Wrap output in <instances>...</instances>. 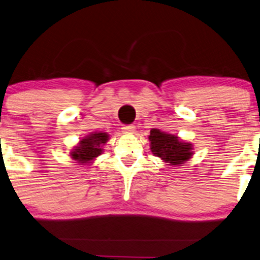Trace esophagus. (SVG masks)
I'll return each mask as SVG.
<instances>
[{
    "mask_svg": "<svg viewBox=\"0 0 260 260\" xmlns=\"http://www.w3.org/2000/svg\"><path fill=\"white\" fill-rule=\"evenodd\" d=\"M134 129H136V127H134L133 124H127V126L122 127V133L123 134H133Z\"/></svg>",
    "mask_w": 260,
    "mask_h": 260,
    "instance_id": "34e87169",
    "label": "esophagus"
}]
</instances>
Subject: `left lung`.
Listing matches in <instances>:
<instances>
[{
    "label": "left lung",
    "mask_w": 260,
    "mask_h": 260,
    "mask_svg": "<svg viewBox=\"0 0 260 260\" xmlns=\"http://www.w3.org/2000/svg\"><path fill=\"white\" fill-rule=\"evenodd\" d=\"M150 149L153 156L158 157L167 166L180 167L192 158L193 145L181 140L177 136L153 128L150 131Z\"/></svg>",
    "instance_id": "8db88e82"
}]
</instances>
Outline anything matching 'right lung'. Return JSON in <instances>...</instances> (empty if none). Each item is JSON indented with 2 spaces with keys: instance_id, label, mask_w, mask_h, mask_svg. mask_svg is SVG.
<instances>
[{
  "instance_id": "add662e5",
  "label": "right lung",
  "mask_w": 260,
  "mask_h": 260,
  "mask_svg": "<svg viewBox=\"0 0 260 260\" xmlns=\"http://www.w3.org/2000/svg\"><path fill=\"white\" fill-rule=\"evenodd\" d=\"M109 140V134L106 132H92L83 138L71 150V158L79 166H90L98 156L103 153V146Z\"/></svg>"
}]
</instances>
